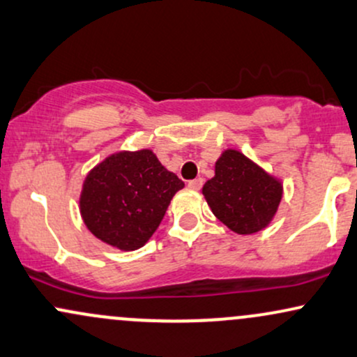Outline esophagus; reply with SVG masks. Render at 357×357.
<instances>
[{
  "instance_id": "34e87169",
  "label": "esophagus",
  "mask_w": 357,
  "mask_h": 357,
  "mask_svg": "<svg viewBox=\"0 0 357 357\" xmlns=\"http://www.w3.org/2000/svg\"><path fill=\"white\" fill-rule=\"evenodd\" d=\"M202 185H204V178H195V180H190V182H188V187H190L192 190H200Z\"/></svg>"
}]
</instances>
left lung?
I'll use <instances>...</instances> for the list:
<instances>
[{"label": "left lung", "instance_id": "1", "mask_svg": "<svg viewBox=\"0 0 357 357\" xmlns=\"http://www.w3.org/2000/svg\"><path fill=\"white\" fill-rule=\"evenodd\" d=\"M202 194L222 224L249 236L274 219L282 183L242 152L229 149L215 162V175L205 182Z\"/></svg>", "mask_w": 357, "mask_h": 357}]
</instances>
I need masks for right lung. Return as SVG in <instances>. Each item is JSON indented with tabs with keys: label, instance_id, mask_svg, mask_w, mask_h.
Here are the masks:
<instances>
[{
	"label": "right lung",
	"instance_id": "1",
	"mask_svg": "<svg viewBox=\"0 0 357 357\" xmlns=\"http://www.w3.org/2000/svg\"><path fill=\"white\" fill-rule=\"evenodd\" d=\"M185 187L152 150L116 152L88 172L79 213L96 238L120 250H137L153 236L172 197Z\"/></svg>",
	"mask_w": 357,
	"mask_h": 357
}]
</instances>
